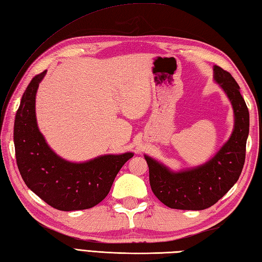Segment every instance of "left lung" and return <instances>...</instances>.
Returning a JSON list of instances; mask_svg holds the SVG:
<instances>
[{
  "label": "left lung",
  "instance_id": "1",
  "mask_svg": "<svg viewBox=\"0 0 262 262\" xmlns=\"http://www.w3.org/2000/svg\"><path fill=\"white\" fill-rule=\"evenodd\" d=\"M214 79L233 106L235 124L232 135L220 151L204 165L172 173L162 164L145 156L151 191L171 209L204 210L215 204L234 185L246 160L249 111L240 87L230 72L214 66Z\"/></svg>",
  "mask_w": 262,
  "mask_h": 262
}]
</instances>
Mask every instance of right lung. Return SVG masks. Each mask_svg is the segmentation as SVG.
Here are the masks:
<instances>
[{
    "mask_svg": "<svg viewBox=\"0 0 262 262\" xmlns=\"http://www.w3.org/2000/svg\"><path fill=\"white\" fill-rule=\"evenodd\" d=\"M47 70L34 76L22 96L14 121L17 168L30 190L60 211L86 210L107 196L121 166L132 153L105 155L75 164L49 148L36 126L35 93Z\"/></svg>",
    "mask_w": 262,
    "mask_h": 262,
    "instance_id": "right-lung-1",
    "label": "right lung"
}]
</instances>
